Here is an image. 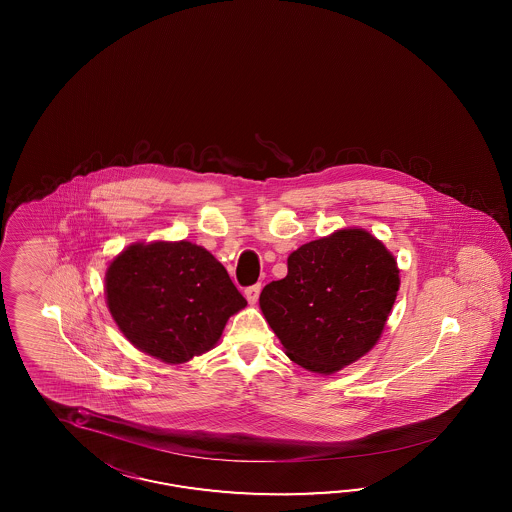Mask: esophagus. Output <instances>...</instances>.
I'll return each mask as SVG.
<instances>
[{
  "instance_id": "obj_1",
  "label": "esophagus",
  "mask_w": 512,
  "mask_h": 512,
  "mask_svg": "<svg viewBox=\"0 0 512 512\" xmlns=\"http://www.w3.org/2000/svg\"><path fill=\"white\" fill-rule=\"evenodd\" d=\"M261 283H255V285H251V287H248L246 291H244V295H246V298H248L249 304H255L257 300H259V295H261Z\"/></svg>"
}]
</instances>
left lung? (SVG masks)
<instances>
[{
  "mask_svg": "<svg viewBox=\"0 0 512 512\" xmlns=\"http://www.w3.org/2000/svg\"><path fill=\"white\" fill-rule=\"evenodd\" d=\"M259 304L287 357L315 373L338 372L379 340L400 287L392 253L362 229L313 240L287 259Z\"/></svg>",
  "mask_w": 512,
  "mask_h": 512,
  "instance_id": "left-lung-1",
  "label": "left lung"
}]
</instances>
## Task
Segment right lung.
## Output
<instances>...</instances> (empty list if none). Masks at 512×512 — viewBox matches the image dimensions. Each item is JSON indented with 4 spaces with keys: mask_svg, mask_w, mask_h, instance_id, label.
I'll use <instances>...</instances> for the list:
<instances>
[{
    "mask_svg": "<svg viewBox=\"0 0 512 512\" xmlns=\"http://www.w3.org/2000/svg\"><path fill=\"white\" fill-rule=\"evenodd\" d=\"M105 291L125 338L169 364L210 351L248 304L223 264L186 240L129 246L110 263Z\"/></svg>",
    "mask_w": 512,
    "mask_h": 512,
    "instance_id": "right-lung-1",
    "label": "right lung"
}]
</instances>
